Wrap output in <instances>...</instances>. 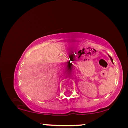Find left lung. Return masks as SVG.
<instances>
[{"instance_id":"obj_1","label":"left lung","mask_w":128,"mask_h":128,"mask_svg":"<svg viewBox=\"0 0 128 128\" xmlns=\"http://www.w3.org/2000/svg\"><path fill=\"white\" fill-rule=\"evenodd\" d=\"M110 58H111V62H112V63H113V60H112V58H111V56H110Z\"/></svg>"}]
</instances>
